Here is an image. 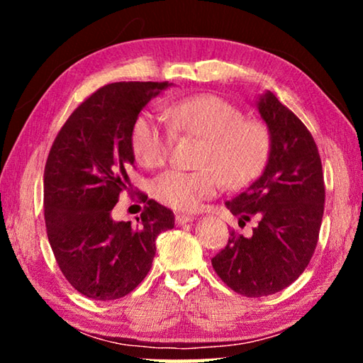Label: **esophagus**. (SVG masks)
I'll list each match as a JSON object with an SVG mask.
<instances>
[{"instance_id": "34e87169", "label": "esophagus", "mask_w": 363, "mask_h": 363, "mask_svg": "<svg viewBox=\"0 0 363 363\" xmlns=\"http://www.w3.org/2000/svg\"><path fill=\"white\" fill-rule=\"evenodd\" d=\"M174 220H176L177 225H184V224L190 223V220H194V218L189 216V214H176Z\"/></svg>"}]
</instances>
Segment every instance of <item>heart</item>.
<instances>
[{
    "instance_id": "b5f03b06",
    "label": "heart",
    "mask_w": 363,
    "mask_h": 363,
    "mask_svg": "<svg viewBox=\"0 0 363 363\" xmlns=\"http://www.w3.org/2000/svg\"><path fill=\"white\" fill-rule=\"evenodd\" d=\"M164 116L143 113L133 128V150L140 164L157 168L167 162L174 131L205 140L199 171L168 169L153 182V194L162 203L179 211H196L213 199L223 184L242 189L253 182L267 162V131L230 102L203 94L169 104Z\"/></svg>"
}]
</instances>
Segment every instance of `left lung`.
<instances>
[{
    "instance_id": "left-lung-1",
    "label": "left lung",
    "mask_w": 363,
    "mask_h": 363,
    "mask_svg": "<svg viewBox=\"0 0 363 363\" xmlns=\"http://www.w3.org/2000/svg\"><path fill=\"white\" fill-rule=\"evenodd\" d=\"M255 104L270 139L266 168L225 205L238 225L251 218L257 224L248 237L230 230L225 248L211 259L219 279L248 298L281 291L304 272L325 203L320 155L304 123L270 91Z\"/></svg>"
}]
</instances>
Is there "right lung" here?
Returning <instances> with one entry per match:
<instances>
[{
	"label": "right lung",
	"mask_w": 363,
	"mask_h": 363,
	"mask_svg": "<svg viewBox=\"0 0 363 363\" xmlns=\"http://www.w3.org/2000/svg\"><path fill=\"white\" fill-rule=\"evenodd\" d=\"M173 83L120 82L89 96L59 131L45 167V220L60 270L84 296L112 301L145 279L160 233L174 213L147 201L139 225L113 220L120 192L130 190L133 128L153 97Z\"/></svg>",
	"instance_id": "add662e5"
}]
</instances>
